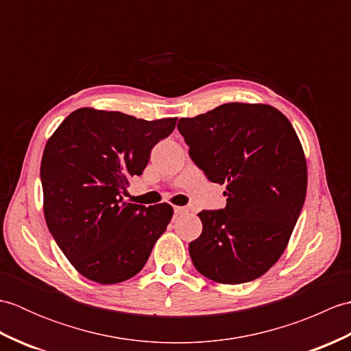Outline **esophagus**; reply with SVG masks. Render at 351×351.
I'll use <instances>...</instances> for the list:
<instances>
[{
    "instance_id": "34e87169",
    "label": "esophagus",
    "mask_w": 351,
    "mask_h": 351,
    "mask_svg": "<svg viewBox=\"0 0 351 351\" xmlns=\"http://www.w3.org/2000/svg\"><path fill=\"white\" fill-rule=\"evenodd\" d=\"M173 211H175V214L178 215V214L187 213V208H184V206H175V208H173Z\"/></svg>"
}]
</instances>
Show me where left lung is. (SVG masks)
Masks as SVG:
<instances>
[{
    "mask_svg": "<svg viewBox=\"0 0 351 351\" xmlns=\"http://www.w3.org/2000/svg\"><path fill=\"white\" fill-rule=\"evenodd\" d=\"M178 130L193 162L226 185V206L199 213L193 264L214 282L258 279L285 250L306 197V160L293 125L274 107L230 102L180 119Z\"/></svg>",
    "mask_w": 351,
    "mask_h": 351,
    "instance_id": "8db88e82",
    "label": "left lung"
}]
</instances>
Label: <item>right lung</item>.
I'll use <instances>...</instances> for the list:
<instances>
[{
	"instance_id": "obj_1",
	"label": "right lung",
	"mask_w": 351,
	"mask_h": 351,
	"mask_svg": "<svg viewBox=\"0 0 351 351\" xmlns=\"http://www.w3.org/2000/svg\"><path fill=\"white\" fill-rule=\"evenodd\" d=\"M175 125L176 117L145 121L80 108L48 140L40 164L45 220L84 278L110 285L145 267L173 208L128 204L122 195Z\"/></svg>"
}]
</instances>
